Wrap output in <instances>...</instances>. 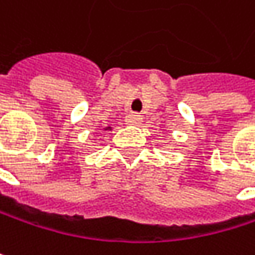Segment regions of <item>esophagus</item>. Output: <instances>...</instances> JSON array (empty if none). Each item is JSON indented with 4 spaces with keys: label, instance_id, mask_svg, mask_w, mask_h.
<instances>
[{
    "label": "esophagus",
    "instance_id": "34e87169",
    "mask_svg": "<svg viewBox=\"0 0 255 255\" xmlns=\"http://www.w3.org/2000/svg\"><path fill=\"white\" fill-rule=\"evenodd\" d=\"M141 115H138V114H128L127 117H126V123H127L128 126H138L140 123H141Z\"/></svg>",
    "mask_w": 255,
    "mask_h": 255
}]
</instances>
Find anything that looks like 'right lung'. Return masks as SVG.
<instances>
[{
  "instance_id": "1",
  "label": "right lung",
  "mask_w": 255,
  "mask_h": 255,
  "mask_svg": "<svg viewBox=\"0 0 255 255\" xmlns=\"http://www.w3.org/2000/svg\"><path fill=\"white\" fill-rule=\"evenodd\" d=\"M106 129H108V128H106Z\"/></svg>"
}]
</instances>
